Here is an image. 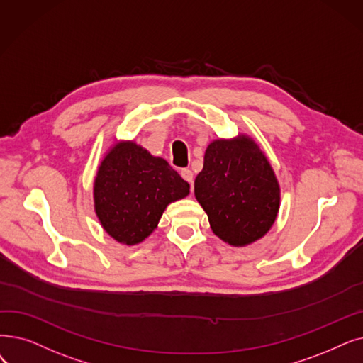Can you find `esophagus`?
Listing matches in <instances>:
<instances>
[{
  "label": "esophagus",
  "mask_w": 363,
  "mask_h": 363,
  "mask_svg": "<svg viewBox=\"0 0 363 363\" xmlns=\"http://www.w3.org/2000/svg\"><path fill=\"white\" fill-rule=\"evenodd\" d=\"M181 177L184 178V181H186L188 184H190L193 186V182H194V177H193V172L190 169H182L181 170Z\"/></svg>",
  "instance_id": "34e87169"
}]
</instances>
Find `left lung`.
Listing matches in <instances>:
<instances>
[{
  "mask_svg": "<svg viewBox=\"0 0 363 363\" xmlns=\"http://www.w3.org/2000/svg\"><path fill=\"white\" fill-rule=\"evenodd\" d=\"M194 193L213 233L234 246L261 239L279 211L280 190L273 169L245 136L213 140L208 147Z\"/></svg>",
  "mask_w": 363,
  "mask_h": 363,
  "instance_id": "left-lung-1",
  "label": "left lung"
}]
</instances>
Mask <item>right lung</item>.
Returning a JSON list of instances; mask_svg holds the SVG:
<instances>
[{"mask_svg": "<svg viewBox=\"0 0 363 363\" xmlns=\"http://www.w3.org/2000/svg\"><path fill=\"white\" fill-rule=\"evenodd\" d=\"M190 185L163 159L133 143L114 147L94 179V209L105 231L125 245L152 233L170 201L184 199Z\"/></svg>", "mask_w": 363, "mask_h": 363, "instance_id": "obj_1", "label": "right lung"}]
</instances>
